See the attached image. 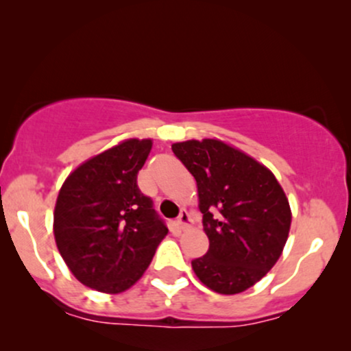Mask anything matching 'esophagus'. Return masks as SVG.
I'll list each match as a JSON object with an SVG mask.
<instances>
[{
    "label": "esophagus",
    "mask_w": 351,
    "mask_h": 351,
    "mask_svg": "<svg viewBox=\"0 0 351 351\" xmlns=\"http://www.w3.org/2000/svg\"><path fill=\"white\" fill-rule=\"evenodd\" d=\"M177 224H179L180 229H187L192 224V218H190V213L187 210H182L179 215V219H177Z\"/></svg>",
    "instance_id": "obj_1"
}]
</instances>
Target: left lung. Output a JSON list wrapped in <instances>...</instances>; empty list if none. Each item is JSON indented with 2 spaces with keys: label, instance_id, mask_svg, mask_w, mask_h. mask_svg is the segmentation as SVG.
Returning a JSON list of instances; mask_svg holds the SVG:
<instances>
[{
  "label": "left lung",
  "instance_id": "1",
  "mask_svg": "<svg viewBox=\"0 0 351 351\" xmlns=\"http://www.w3.org/2000/svg\"><path fill=\"white\" fill-rule=\"evenodd\" d=\"M172 151L195 177L210 241L208 252L192 262L193 271L219 295L245 291L283 254L291 228L287 193L270 169L221 140L180 141Z\"/></svg>",
  "mask_w": 351,
  "mask_h": 351
}]
</instances>
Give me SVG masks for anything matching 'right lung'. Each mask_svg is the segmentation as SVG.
<instances>
[{
  "mask_svg": "<svg viewBox=\"0 0 351 351\" xmlns=\"http://www.w3.org/2000/svg\"><path fill=\"white\" fill-rule=\"evenodd\" d=\"M153 140L128 138L80 164L56 197L53 234L84 287L119 295L141 278L167 228L136 185Z\"/></svg>",
  "mask_w": 351,
  "mask_h": 351,
  "instance_id": "right-lung-1",
  "label": "right lung"
}]
</instances>
